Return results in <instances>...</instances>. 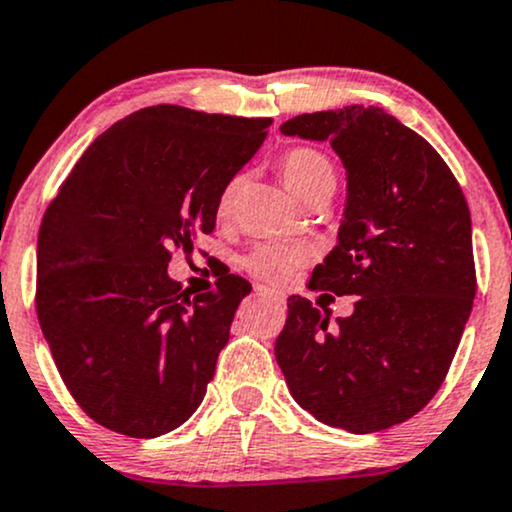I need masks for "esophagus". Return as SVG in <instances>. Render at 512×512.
<instances>
[{
	"label": "esophagus",
	"instance_id": "esophagus-1",
	"mask_svg": "<svg viewBox=\"0 0 512 512\" xmlns=\"http://www.w3.org/2000/svg\"><path fill=\"white\" fill-rule=\"evenodd\" d=\"M255 293L257 295H262V298H269V300H274V303H283V293H279V291H274V288H267V286H257L255 288Z\"/></svg>",
	"mask_w": 512,
	"mask_h": 512
}]
</instances>
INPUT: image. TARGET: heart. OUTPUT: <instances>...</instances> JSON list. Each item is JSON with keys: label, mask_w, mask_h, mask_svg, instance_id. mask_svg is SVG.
I'll list each match as a JSON object with an SVG mask.
<instances>
[{"label": "heart", "mask_w": 512, "mask_h": 512, "mask_svg": "<svg viewBox=\"0 0 512 512\" xmlns=\"http://www.w3.org/2000/svg\"><path fill=\"white\" fill-rule=\"evenodd\" d=\"M279 174L286 188L298 197L300 202L310 200L312 195L322 193V190H334L336 171L334 164L324 152L315 147H293L279 159ZM245 188V176L236 174L226 181L217 197V212L219 221H229L236 212L238 197ZM310 260V248L305 245H283V243H260L255 245L248 255L243 257V269L255 279L267 283H283L291 279V274L298 267Z\"/></svg>", "instance_id": "heart-1"}]
</instances>
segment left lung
I'll return each instance as SVG.
<instances>
[{"mask_svg": "<svg viewBox=\"0 0 512 512\" xmlns=\"http://www.w3.org/2000/svg\"><path fill=\"white\" fill-rule=\"evenodd\" d=\"M281 133L326 140L346 166L338 245L310 286L357 300L329 326L291 295L276 362L319 422L381 432L434 398L458 350L477 291L470 207L439 152L379 107L300 114Z\"/></svg>", "mask_w": 512, "mask_h": 512, "instance_id": "obj_1", "label": "left lung"}]
</instances>
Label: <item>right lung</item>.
I'll return each mask as SVG.
<instances>
[{"mask_svg": "<svg viewBox=\"0 0 512 512\" xmlns=\"http://www.w3.org/2000/svg\"><path fill=\"white\" fill-rule=\"evenodd\" d=\"M272 119L145 107L92 143L38 233L35 307L54 365L90 420L133 439L181 427L202 403L250 283L190 295L171 252L212 233L217 197Z\"/></svg>", "mask_w": 512, "mask_h": 512, "instance_id": "obj_1", "label": "right lung"}]
</instances>
